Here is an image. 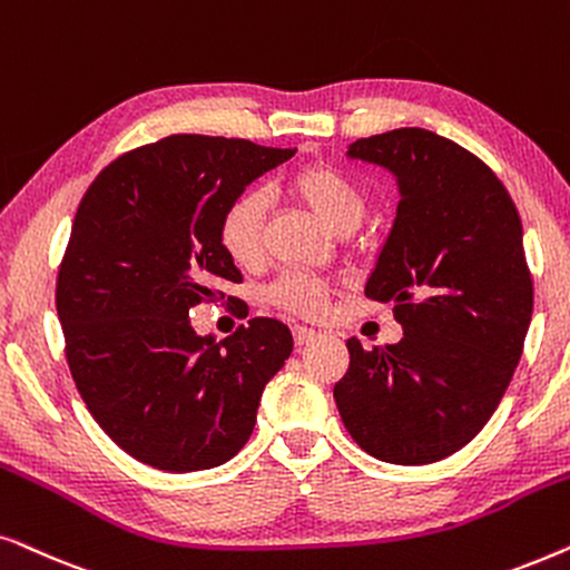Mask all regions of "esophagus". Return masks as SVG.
<instances>
[{
  "label": "esophagus",
  "mask_w": 570,
  "mask_h": 570,
  "mask_svg": "<svg viewBox=\"0 0 570 570\" xmlns=\"http://www.w3.org/2000/svg\"><path fill=\"white\" fill-rule=\"evenodd\" d=\"M292 333H294V344L297 346H305L313 338H317V333L313 328H305V325H294Z\"/></svg>",
  "instance_id": "obj_1"
}]
</instances>
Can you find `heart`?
<instances>
[{"instance_id":"1","label":"heart","mask_w":570,"mask_h":570,"mask_svg":"<svg viewBox=\"0 0 570 570\" xmlns=\"http://www.w3.org/2000/svg\"><path fill=\"white\" fill-rule=\"evenodd\" d=\"M286 193L297 197L333 232H352L364 218L367 200L362 187L336 166L315 161L294 169L286 179ZM265 197L245 189L226 203L216 224V239L232 263L253 268L265 253ZM333 286L313 273H284L271 286L273 305L302 317H317L328 305Z\"/></svg>"}]
</instances>
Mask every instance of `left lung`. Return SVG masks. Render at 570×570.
<instances>
[{
	"mask_svg": "<svg viewBox=\"0 0 570 570\" xmlns=\"http://www.w3.org/2000/svg\"><path fill=\"white\" fill-rule=\"evenodd\" d=\"M348 156L399 179L396 222L364 294L391 302L404 338H348L333 399L370 456L432 464L488 424L521 360L534 307L521 218L488 164L430 130L362 138Z\"/></svg>",
	"mask_w": 570,
	"mask_h": 570,
	"instance_id": "left-lung-1",
	"label": "left lung"
}]
</instances>
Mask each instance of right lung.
Returning <instances> with one entry per match:
<instances>
[{
	"mask_svg": "<svg viewBox=\"0 0 570 570\" xmlns=\"http://www.w3.org/2000/svg\"><path fill=\"white\" fill-rule=\"evenodd\" d=\"M294 154L169 135L114 158L82 195L57 276L65 356L94 420L142 464L200 472L253 435L265 383L292 354L289 328L253 317L214 341L197 336L189 309L242 281L216 239L226 203Z\"/></svg>",
	"mask_w": 570,
	"mask_h": 570,
	"instance_id": "obj_1",
	"label": "right lung"
}]
</instances>
